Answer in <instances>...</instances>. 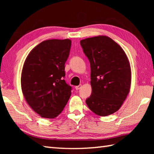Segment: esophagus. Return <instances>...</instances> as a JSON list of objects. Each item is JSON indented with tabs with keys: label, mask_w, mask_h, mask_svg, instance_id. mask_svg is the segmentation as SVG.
I'll use <instances>...</instances> for the list:
<instances>
[{
	"label": "esophagus",
	"mask_w": 154,
	"mask_h": 154,
	"mask_svg": "<svg viewBox=\"0 0 154 154\" xmlns=\"http://www.w3.org/2000/svg\"><path fill=\"white\" fill-rule=\"evenodd\" d=\"M81 87H82V85H79L75 87V89H76V90H79L81 88Z\"/></svg>",
	"instance_id": "obj_1"
}]
</instances>
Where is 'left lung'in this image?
Instances as JSON below:
<instances>
[{
  "instance_id": "left-lung-1",
  "label": "left lung",
  "mask_w": 154,
  "mask_h": 154,
  "mask_svg": "<svg viewBox=\"0 0 154 154\" xmlns=\"http://www.w3.org/2000/svg\"><path fill=\"white\" fill-rule=\"evenodd\" d=\"M80 44L91 65L92 93L86 103L97 115H110L120 109L129 93L128 60L122 48L104 35L86 38Z\"/></svg>"
}]
</instances>
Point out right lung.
Here are the masks:
<instances>
[{
    "label": "right lung",
    "mask_w": 154,
    "mask_h": 154,
    "mask_svg": "<svg viewBox=\"0 0 154 154\" xmlns=\"http://www.w3.org/2000/svg\"><path fill=\"white\" fill-rule=\"evenodd\" d=\"M71 45L68 39L44 41L30 52L24 62L22 93L30 106L42 117L57 116L69 99L72 87L64 78Z\"/></svg>",
    "instance_id": "1"
}]
</instances>
